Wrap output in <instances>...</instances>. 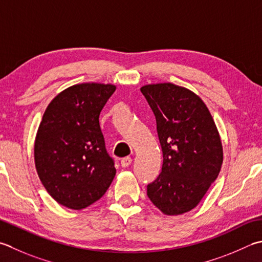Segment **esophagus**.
I'll return each mask as SVG.
<instances>
[{"label":"esophagus","instance_id":"1","mask_svg":"<svg viewBox=\"0 0 262 262\" xmlns=\"http://www.w3.org/2000/svg\"><path fill=\"white\" fill-rule=\"evenodd\" d=\"M132 158H129V157H126V158H122L121 159V161H120V163H121V166L122 167H128V166H130L132 165Z\"/></svg>","mask_w":262,"mask_h":262}]
</instances>
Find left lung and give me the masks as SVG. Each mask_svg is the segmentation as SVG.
I'll return each mask as SVG.
<instances>
[{"label":"left lung","instance_id":"1","mask_svg":"<svg viewBox=\"0 0 262 262\" xmlns=\"http://www.w3.org/2000/svg\"><path fill=\"white\" fill-rule=\"evenodd\" d=\"M141 92L157 120L163 163L147 196L167 216L191 211L201 202L223 165V144L201 97L171 83L148 84Z\"/></svg>","mask_w":262,"mask_h":262}]
</instances>
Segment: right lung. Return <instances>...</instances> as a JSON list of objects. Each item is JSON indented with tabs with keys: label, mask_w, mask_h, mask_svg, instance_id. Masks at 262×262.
Wrapping results in <instances>:
<instances>
[{
	"label": "right lung",
	"mask_w": 262,
	"mask_h": 262,
	"mask_svg": "<svg viewBox=\"0 0 262 262\" xmlns=\"http://www.w3.org/2000/svg\"><path fill=\"white\" fill-rule=\"evenodd\" d=\"M115 91L112 84H76L60 92L44 112L35 138V167L46 191L66 208L91 206L114 181L116 168L99 117Z\"/></svg>",
	"instance_id": "right-lung-1"
}]
</instances>
